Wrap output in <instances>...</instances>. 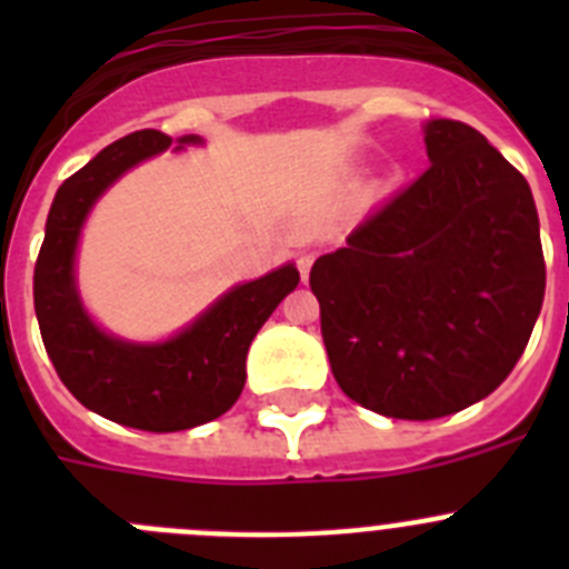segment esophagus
<instances>
[{
	"instance_id": "1",
	"label": "esophagus",
	"mask_w": 569,
	"mask_h": 569,
	"mask_svg": "<svg viewBox=\"0 0 569 569\" xmlns=\"http://www.w3.org/2000/svg\"><path fill=\"white\" fill-rule=\"evenodd\" d=\"M296 268H299V273H301V281H308V276H310V268H313V253H301L299 259H296Z\"/></svg>"
}]
</instances>
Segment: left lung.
I'll use <instances>...</instances> for the list:
<instances>
[{
    "mask_svg": "<svg viewBox=\"0 0 569 569\" xmlns=\"http://www.w3.org/2000/svg\"><path fill=\"white\" fill-rule=\"evenodd\" d=\"M430 168L310 270L330 370L390 419L459 413L510 376L545 301L525 176L465 122L425 128Z\"/></svg>",
    "mask_w": 569,
    "mask_h": 569,
    "instance_id": "obj_1",
    "label": "left lung"
}]
</instances>
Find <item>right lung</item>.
<instances>
[{
  "label": "right lung",
  "mask_w": 569,
  "mask_h": 569,
  "mask_svg": "<svg viewBox=\"0 0 569 569\" xmlns=\"http://www.w3.org/2000/svg\"><path fill=\"white\" fill-rule=\"evenodd\" d=\"M193 142L199 136H182L179 148ZM170 144L162 130H136L64 179L33 270L39 330L62 385L93 413L150 433H176L228 413L244 387L250 341L299 284L293 264L236 284L190 328L159 345L113 339L90 321L73 279L79 230L124 170Z\"/></svg>",
  "instance_id": "add662e5"
}]
</instances>
